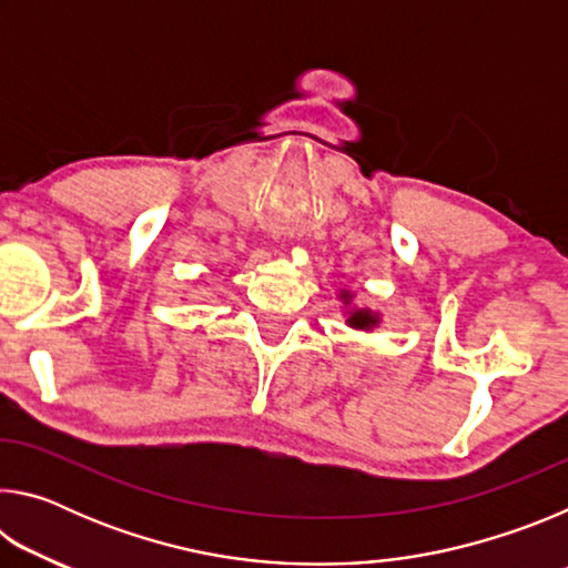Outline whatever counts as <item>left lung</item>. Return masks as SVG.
<instances>
[{"instance_id":"left-lung-1","label":"left lung","mask_w":568,"mask_h":568,"mask_svg":"<svg viewBox=\"0 0 568 568\" xmlns=\"http://www.w3.org/2000/svg\"><path fill=\"white\" fill-rule=\"evenodd\" d=\"M338 301L343 303V315H345V325L353 331H363V333H373L381 325V313L371 311L365 305H355V293L353 291H338Z\"/></svg>"}]
</instances>
